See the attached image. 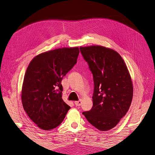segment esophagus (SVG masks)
<instances>
[{
	"label": "esophagus",
	"instance_id": "1",
	"mask_svg": "<svg viewBox=\"0 0 155 155\" xmlns=\"http://www.w3.org/2000/svg\"><path fill=\"white\" fill-rule=\"evenodd\" d=\"M81 103H82L81 100L78 101H75V102H74V104L76 105V106H81Z\"/></svg>",
	"mask_w": 155,
	"mask_h": 155
}]
</instances>
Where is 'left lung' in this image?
I'll return each mask as SVG.
<instances>
[{
    "label": "left lung",
    "mask_w": 155,
    "mask_h": 155,
    "mask_svg": "<svg viewBox=\"0 0 155 155\" xmlns=\"http://www.w3.org/2000/svg\"><path fill=\"white\" fill-rule=\"evenodd\" d=\"M81 52L93 74V105L83 114L97 129L107 131L116 127L128 110L133 85L126 64L113 49L99 45L81 47Z\"/></svg>",
    "instance_id": "left-lung-1"
}]
</instances>
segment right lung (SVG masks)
Returning <instances> with one entry per match:
<instances>
[{
  "mask_svg": "<svg viewBox=\"0 0 155 155\" xmlns=\"http://www.w3.org/2000/svg\"><path fill=\"white\" fill-rule=\"evenodd\" d=\"M79 48L64 47L32 58L23 80L21 101L28 117L42 130L58 127L71 107L62 98L61 81L77 63Z\"/></svg>",
  "mask_w": 155,
  "mask_h": 155,
  "instance_id": "right-lung-1",
  "label": "right lung"
}]
</instances>
